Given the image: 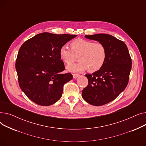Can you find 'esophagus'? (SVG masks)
Segmentation results:
<instances>
[{"mask_svg": "<svg viewBox=\"0 0 146 146\" xmlns=\"http://www.w3.org/2000/svg\"><path fill=\"white\" fill-rule=\"evenodd\" d=\"M73 78L74 79H76L78 77H79V75L78 74H73Z\"/></svg>", "mask_w": 146, "mask_h": 146, "instance_id": "esophagus-1", "label": "esophagus"}]
</instances>
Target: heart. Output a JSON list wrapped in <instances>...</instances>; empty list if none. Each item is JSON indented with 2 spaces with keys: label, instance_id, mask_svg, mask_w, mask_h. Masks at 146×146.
<instances>
[{
  "label": "heart",
  "instance_id": "1",
  "mask_svg": "<svg viewBox=\"0 0 146 146\" xmlns=\"http://www.w3.org/2000/svg\"><path fill=\"white\" fill-rule=\"evenodd\" d=\"M71 49L65 45L59 50L60 59L67 64L74 61L79 56V62L68 66L67 70L71 72H80L88 70L95 72L103 67L107 57L105 45L82 38L75 40L70 43Z\"/></svg>",
  "mask_w": 146,
  "mask_h": 146
}]
</instances>
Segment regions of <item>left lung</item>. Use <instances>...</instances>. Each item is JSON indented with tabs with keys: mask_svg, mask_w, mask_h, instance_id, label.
Instances as JSON below:
<instances>
[{
	"mask_svg": "<svg viewBox=\"0 0 146 146\" xmlns=\"http://www.w3.org/2000/svg\"><path fill=\"white\" fill-rule=\"evenodd\" d=\"M105 45L107 57L103 67L86 74L88 85L82 90V98L90 105L101 106L114 100L127 87L132 61L126 44L106 34L85 35Z\"/></svg>",
	"mask_w": 146,
	"mask_h": 146,
	"instance_id": "obj_1",
	"label": "left lung"
}]
</instances>
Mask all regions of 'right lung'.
Segmentation results:
<instances>
[{
	"instance_id": "obj_1",
	"label": "right lung",
	"mask_w": 146,
	"mask_h": 146,
	"mask_svg": "<svg viewBox=\"0 0 146 146\" xmlns=\"http://www.w3.org/2000/svg\"><path fill=\"white\" fill-rule=\"evenodd\" d=\"M76 35L43 33L23 44L15 67L19 86L34 103L49 106L62 96L64 84L73 79L70 73L63 74L65 67L59 50Z\"/></svg>"
}]
</instances>
